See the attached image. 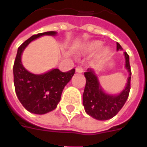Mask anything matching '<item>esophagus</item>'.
I'll return each instance as SVG.
<instances>
[{"label":"esophagus","instance_id":"obj_1","mask_svg":"<svg viewBox=\"0 0 147 147\" xmlns=\"http://www.w3.org/2000/svg\"><path fill=\"white\" fill-rule=\"evenodd\" d=\"M76 71L78 72V73H82L84 71L83 67H77L76 68Z\"/></svg>","mask_w":147,"mask_h":147}]
</instances>
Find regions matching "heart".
<instances>
[{"instance_id":"b5f03b06","label":"heart","mask_w":147,"mask_h":147,"mask_svg":"<svg viewBox=\"0 0 147 147\" xmlns=\"http://www.w3.org/2000/svg\"><path fill=\"white\" fill-rule=\"evenodd\" d=\"M101 46H102V43L100 41H93V42H90L86 45V49L89 52H94V51L100 49ZM107 53V49H104L103 53Z\"/></svg>"}]
</instances>
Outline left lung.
Masks as SVG:
<instances>
[{
    "label": "left lung",
    "mask_w": 147,
    "mask_h": 147,
    "mask_svg": "<svg viewBox=\"0 0 147 147\" xmlns=\"http://www.w3.org/2000/svg\"><path fill=\"white\" fill-rule=\"evenodd\" d=\"M117 50L122 49L120 45L116 43ZM125 67L129 71L126 87L118 95H110L104 93L98 82L97 76L92 69L88 68L84 72L86 84L83 94V105L86 113L98 120L111 119L119 112L127 101L130 91L131 68L129 64V56L124 52Z\"/></svg>",
    "instance_id": "1"
}]
</instances>
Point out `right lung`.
<instances>
[{"instance_id":"right-lung-1","label":"right lung","mask_w":147,"mask_h":147,"mask_svg":"<svg viewBox=\"0 0 147 147\" xmlns=\"http://www.w3.org/2000/svg\"><path fill=\"white\" fill-rule=\"evenodd\" d=\"M45 35L54 36L56 32L38 33L25 40L18 47L13 67V83L18 100L29 112L38 115L48 113L57 107L65 85L76 71L71 69L63 72L56 68L45 74L35 75L24 68L21 62L24 49L33 40Z\"/></svg>"}]
</instances>
